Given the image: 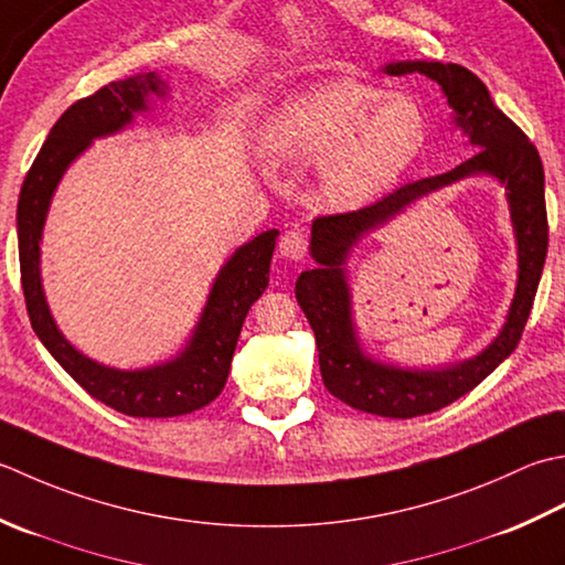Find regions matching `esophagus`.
<instances>
[{"label":"esophagus","mask_w":565,"mask_h":565,"mask_svg":"<svg viewBox=\"0 0 565 565\" xmlns=\"http://www.w3.org/2000/svg\"><path fill=\"white\" fill-rule=\"evenodd\" d=\"M309 238L305 228H290L280 238V256L287 260H302L307 256Z\"/></svg>","instance_id":"esophagus-1"}]
</instances>
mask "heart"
Listing matches in <instances>:
<instances>
[{"mask_svg": "<svg viewBox=\"0 0 565 565\" xmlns=\"http://www.w3.org/2000/svg\"><path fill=\"white\" fill-rule=\"evenodd\" d=\"M427 138L422 107L407 95L353 77L317 83L270 114L263 148L275 160L321 161V194L355 206L383 192L419 156Z\"/></svg>", "mask_w": 565, "mask_h": 565, "instance_id": "1", "label": "heart"}]
</instances>
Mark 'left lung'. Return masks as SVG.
Returning a JSON list of instances; mask_svg holds the SVG:
<instances>
[{"label":"left lung","mask_w":565,"mask_h":565,"mask_svg":"<svg viewBox=\"0 0 565 565\" xmlns=\"http://www.w3.org/2000/svg\"><path fill=\"white\" fill-rule=\"evenodd\" d=\"M390 75L422 73L441 85L448 105L456 111V126L468 134L478 151L454 170L422 178L393 190L377 202L353 212L317 216L312 224V258L319 268L297 278V302L315 329L321 380L333 397L349 407L377 417L409 419L451 405L480 385L494 367L516 349L532 312L536 287L548 248V218L544 200V166L536 146L508 114L494 107L488 87L463 65L456 63H393ZM488 171L509 190L513 223L521 248V280L509 324L501 337L476 360L446 372H402L375 364L362 355L352 333L348 286L342 263L350 246L365 231L384 223L407 203L468 174Z\"/></svg>","instance_id":"obj_1"}]
</instances>
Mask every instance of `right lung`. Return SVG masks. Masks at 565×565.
I'll return each mask as SVG.
<instances>
[{
  "label": "right lung",
  "instance_id": "obj_1",
  "mask_svg": "<svg viewBox=\"0 0 565 565\" xmlns=\"http://www.w3.org/2000/svg\"><path fill=\"white\" fill-rule=\"evenodd\" d=\"M148 95H166V83L156 73L114 79L77 99L55 121L19 192V266L31 327L79 387L129 417H178L210 405L224 390L244 319L268 287L278 232H263L234 253L218 273L190 347L175 361L148 371H114L77 353L55 327L39 273V241L57 180L92 138L124 129L136 111L146 109Z\"/></svg>",
  "mask_w": 565,
  "mask_h": 565
}]
</instances>
